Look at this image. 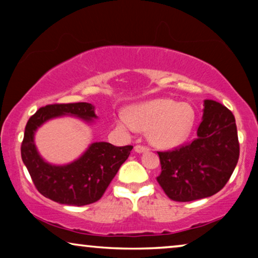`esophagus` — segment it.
I'll list each match as a JSON object with an SVG mask.
<instances>
[{
	"instance_id": "34e87169",
	"label": "esophagus",
	"mask_w": 258,
	"mask_h": 258,
	"mask_svg": "<svg viewBox=\"0 0 258 258\" xmlns=\"http://www.w3.org/2000/svg\"><path fill=\"white\" fill-rule=\"evenodd\" d=\"M149 149H148L147 147H143V146H136L135 147V151L136 153H139V154H141V153H144V151H148Z\"/></svg>"
}]
</instances>
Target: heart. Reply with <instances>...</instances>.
<instances>
[{
  "label": "heart",
  "mask_w": 258,
  "mask_h": 258,
  "mask_svg": "<svg viewBox=\"0 0 258 258\" xmlns=\"http://www.w3.org/2000/svg\"><path fill=\"white\" fill-rule=\"evenodd\" d=\"M195 121L192 108L169 98H157L129 108L128 115L117 116L119 128L148 132L153 146L170 149L189 136Z\"/></svg>",
  "instance_id": "obj_1"
}]
</instances>
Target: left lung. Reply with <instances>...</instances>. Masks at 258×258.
Listing matches in <instances>:
<instances>
[{
    "label": "left lung",
    "instance_id": "obj_1",
    "mask_svg": "<svg viewBox=\"0 0 258 258\" xmlns=\"http://www.w3.org/2000/svg\"><path fill=\"white\" fill-rule=\"evenodd\" d=\"M203 107L196 140L158 153L162 171L157 182L176 202L215 195L227 184L238 162L239 143L232 112L213 100H204Z\"/></svg>",
    "mask_w": 258,
    "mask_h": 258
}]
</instances>
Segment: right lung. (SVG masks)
Listing matches in <instances>:
<instances>
[{"mask_svg": "<svg viewBox=\"0 0 258 258\" xmlns=\"http://www.w3.org/2000/svg\"><path fill=\"white\" fill-rule=\"evenodd\" d=\"M59 116H75L87 123L97 118L95 107L87 102L50 104L40 108L26 125L21 156L35 186L44 197L67 206H87L103 196L119 167L129 157L133 147L95 142L72 163H48L38 154L34 136L43 123Z\"/></svg>", "mask_w": 258, "mask_h": 258, "instance_id": "right-lung-1", "label": "right lung"}]
</instances>
